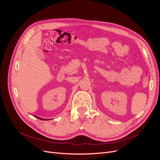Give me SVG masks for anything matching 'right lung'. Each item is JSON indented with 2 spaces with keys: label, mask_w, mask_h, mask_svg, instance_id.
I'll return each mask as SVG.
<instances>
[{
  "label": "right lung",
  "mask_w": 160,
  "mask_h": 160,
  "mask_svg": "<svg viewBox=\"0 0 160 160\" xmlns=\"http://www.w3.org/2000/svg\"><path fill=\"white\" fill-rule=\"evenodd\" d=\"M35 117L37 118H38V119H41V120H49V119H43V118H39V117H37V116H35Z\"/></svg>",
  "instance_id": "add662e5"
}]
</instances>
